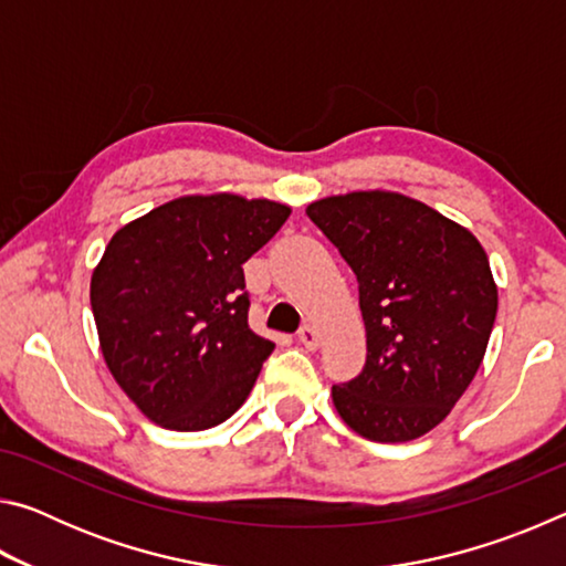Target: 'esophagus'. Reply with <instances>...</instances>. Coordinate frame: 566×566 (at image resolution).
Here are the masks:
<instances>
[{
    "instance_id": "esophagus-1",
    "label": "esophagus",
    "mask_w": 566,
    "mask_h": 566,
    "mask_svg": "<svg viewBox=\"0 0 566 566\" xmlns=\"http://www.w3.org/2000/svg\"><path fill=\"white\" fill-rule=\"evenodd\" d=\"M296 337H300V342L304 344L306 349H317L319 347V332H317V327H312V324H304Z\"/></svg>"
}]
</instances>
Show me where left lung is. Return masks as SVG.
<instances>
[{
    "instance_id": "1",
    "label": "left lung",
    "mask_w": 566,
    "mask_h": 566,
    "mask_svg": "<svg viewBox=\"0 0 566 566\" xmlns=\"http://www.w3.org/2000/svg\"><path fill=\"white\" fill-rule=\"evenodd\" d=\"M306 214L359 282L367 361L332 387L344 424L371 442H411L472 385L496 317L484 247L467 227L399 191L324 197Z\"/></svg>"
}]
</instances>
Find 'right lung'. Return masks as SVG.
Returning <instances> with one entry per match:
<instances>
[{"instance_id": "add662e5", "label": "right lung", "mask_w": 566, "mask_h": 566, "mask_svg": "<svg viewBox=\"0 0 566 566\" xmlns=\"http://www.w3.org/2000/svg\"><path fill=\"white\" fill-rule=\"evenodd\" d=\"M290 214L272 199L189 195L109 239L90 284L99 347L155 424L202 432L244 405L274 342L249 329L242 264Z\"/></svg>"}]
</instances>
